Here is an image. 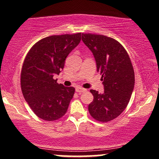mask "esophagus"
<instances>
[{"mask_svg": "<svg viewBox=\"0 0 159 159\" xmlns=\"http://www.w3.org/2000/svg\"><path fill=\"white\" fill-rule=\"evenodd\" d=\"M76 92L79 93H84V92H87V89H84L83 88V87H77L75 89Z\"/></svg>", "mask_w": 159, "mask_h": 159, "instance_id": "esophagus-1", "label": "esophagus"}]
</instances>
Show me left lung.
<instances>
[{"label": "left lung", "instance_id": "8db88e82", "mask_svg": "<svg viewBox=\"0 0 159 159\" xmlns=\"http://www.w3.org/2000/svg\"><path fill=\"white\" fill-rule=\"evenodd\" d=\"M82 41L93 52L102 75L104 92L90 90L93 100L88 111L94 120L107 123L126 108L134 86V72L125 48L111 37L82 34Z\"/></svg>", "mask_w": 159, "mask_h": 159}]
</instances>
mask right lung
I'll use <instances>...</instances> for the list:
<instances>
[{"label": "right lung", "mask_w": 159, "mask_h": 159, "mask_svg": "<svg viewBox=\"0 0 159 159\" xmlns=\"http://www.w3.org/2000/svg\"><path fill=\"white\" fill-rule=\"evenodd\" d=\"M81 33L54 35L36 43L27 52L21 72V92L40 119L54 121L64 116L75 93L73 87L58 84L68 54L79 44Z\"/></svg>", "instance_id": "right-lung-1"}]
</instances>
